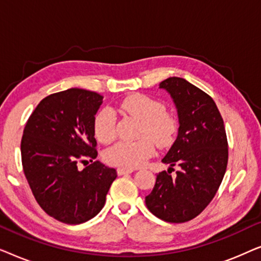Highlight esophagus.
<instances>
[{"label": "esophagus", "instance_id": "1", "mask_svg": "<svg viewBox=\"0 0 261 261\" xmlns=\"http://www.w3.org/2000/svg\"><path fill=\"white\" fill-rule=\"evenodd\" d=\"M134 169H124V167H119V169H117V174H119V176H123V174L132 173Z\"/></svg>", "mask_w": 261, "mask_h": 261}]
</instances>
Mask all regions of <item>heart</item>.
Listing matches in <instances>:
<instances>
[{
	"label": "heart",
	"instance_id": "obj_1",
	"mask_svg": "<svg viewBox=\"0 0 261 261\" xmlns=\"http://www.w3.org/2000/svg\"><path fill=\"white\" fill-rule=\"evenodd\" d=\"M121 109L140 121L137 141L119 142L105 152L106 162L114 166L134 169L145 164L158 147L172 144L178 130L176 117L165 112V106L158 99L146 95L135 94L121 103ZM94 133L102 144H109L116 135V115L113 109L102 108L95 115Z\"/></svg>",
	"mask_w": 261,
	"mask_h": 261
}]
</instances>
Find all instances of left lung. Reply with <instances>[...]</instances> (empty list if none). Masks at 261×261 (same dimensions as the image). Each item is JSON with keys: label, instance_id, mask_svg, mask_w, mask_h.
<instances>
[{"label": "left lung", "instance_id": "1", "mask_svg": "<svg viewBox=\"0 0 261 261\" xmlns=\"http://www.w3.org/2000/svg\"><path fill=\"white\" fill-rule=\"evenodd\" d=\"M169 92L178 114V134L162 159L169 170L156 174L145 202L160 220L181 223L195 219L212 202L226 173L228 142L222 116L214 99L179 77L159 84ZM174 165L177 176L169 173Z\"/></svg>", "mask_w": 261, "mask_h": 261}]
</instances>
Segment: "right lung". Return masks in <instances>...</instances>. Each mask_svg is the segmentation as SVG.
<instances>
[{
  "mask_svg": "<svg viewBox=\"0 0 261 261\" xmlns=\"http://www.w3.org/2000/svg\"><path fill=\"white\" fill-rule=\"evenodd\" d=\"M103 96L71 88L45 97L28 119L21 140L24 176L46 214L67 224L95 217L105 206L116 170L94 162V119Z\"/></svg>",
  "mask_w": 261,
  "mask_h": 261,
  "instance_id": "1",
  "label": "right lung"
}]
</instances>
